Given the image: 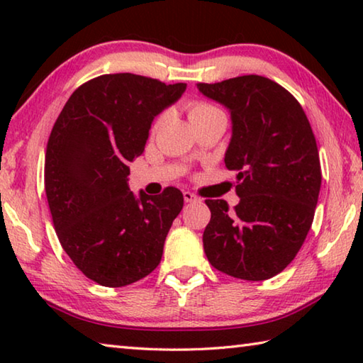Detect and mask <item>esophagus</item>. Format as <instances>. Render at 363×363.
I'll return each mask as SVG.
<instances>
[{"instance_id": "34e87169", "label": "esophagus", "mask_w": 363, "mask_h": 363, "mask_svg": "<svg viewBox=\"0 0 363 363\" xmlns=\"http://www.w3.org/2000/svg\"><path fill=\"white\" fill-rule=\"evenodd\" d=\"M184 200H186L187 203H195V201H199L200 199L192 192H184Z\"/></svg>"}]
</instances>
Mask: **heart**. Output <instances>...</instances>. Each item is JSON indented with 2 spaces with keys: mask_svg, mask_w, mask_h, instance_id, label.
Listing matches in <instances>:
<instances>
[{
  "mask_svg": "<svg viewBox=\"0 0 363 363\" xmlns=\"http://www.w3.org/2000/svg\"><path fill=\"white\" fill-rule=\"evenodd\" d=\"M187 112H189V118L190 121H195V120H200V118H205V116L211 115V113H216L219 110L211 106V104L208 102H201V101H195V102H190L189 107H187ZM160 123V120L155 123V128Z\"/></svg>",
  "mask_w": 363,
  "mask_h": 363,
  "instance_id": "1",
  "label": "heart"
}]
</instances>
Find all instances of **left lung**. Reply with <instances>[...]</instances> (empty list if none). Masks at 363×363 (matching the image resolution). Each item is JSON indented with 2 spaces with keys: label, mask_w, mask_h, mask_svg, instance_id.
I'll return each mask as SVG.
<instances>
[{
  "label": "left lung",
  "mask_w": 363,
  "mask_h": 363,
  "mask_svg": "<svg viewBox=\"0 0 363 363\" xmlns=\"http://www.w3.org/2000/svg\"><path fill=\"white\" fill-rule=\"evenodd\" d=\"M201 94L230 112L225 167L237 171V206L205 200L211 219L203 248L214 269L266 280L290 264L309 232L320 192L315 136L301 104L272 79L243 75L199 83Z\"/></svg>",
  "instance_id": "obj_1"
}]
</instances>
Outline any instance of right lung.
Segmentation results:
<instances>
[{"mask_svg":"<svg viewBox=\"0 0 363 363\" xmlns=\"http://www.w3.org/2000/svg\"><path fill=\"white\" fill-rule=\"evenodd\" d=\"M186 86L101 75L73 91L54 123L45 160L54 229L73 264L102 286L131 285L162 261L182 192L167 187L138 199L128 187V164L143 155L153 118Z\"/></svg>","mask_w":363,"mask_h":363,"instance_id":"1","label":"right lung"}]
</instances>
